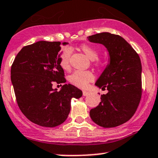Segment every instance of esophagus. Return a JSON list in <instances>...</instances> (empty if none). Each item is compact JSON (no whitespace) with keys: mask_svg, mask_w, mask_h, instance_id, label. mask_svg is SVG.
I'll list each match as a JSON object with an SVG mask.
<instances>
[{"mask_svg":"<svg viewBox=\"0 0 158 158\" xmlns=\"http://www.w3.org/2000/svg\"><path fill=\"white\" fill-rule=\"evenodd\" d=\"M89 94V92H87V91H83V95H84V96H86V95H87Z\"/></svg>","mask_w":158,"mask_h":158,"instance_id":"obj_1","label":"esophagus"}]
</instances>
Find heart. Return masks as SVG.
Returning a JSON list of instances; mask_svg holds the SVG:
<instances>
[{
	"instance_id": "obj_1",
	"label": "heart",
	"mask_w": 158,
	"mask_h": 158,
	"mask_svg": "<svg viewBox=\"0 0 158 158\" xmlns=\"http://www.w3.org/2000/svg\"><path fill=\"white\" fill-rule=\"evenodd\" d=\"M80 49L89 58L93 60V64L97 67H101L104 65V61L98 59V51L89 45H81ZM72 49L69 46H65L60 50L58 58L60 65L63 69L66 70L70 66V58L72 55ZM94 80V74L90 71L76 70L72 72L69 77V81L71 84L79 88H86L89 83Z\"/></svg>"
}]
</instances>
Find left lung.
I'll use <instances>...</instances> for the list:
<instances>
[{
  "label": "left lung",
  "instance_id": "obj_1",
  "mask_svg": "<svg viewBox=\"0 0 158 158\" xmlns=\"http://www.w3.org/2000/svg\"><path fill=\"white\" fill-rule=\"evenodd\" d=\"M107 48L110 61L95 85L108 93L91 109L90 117L103 127H114L128 121L135 113L142 96L140 58L131 45L118 35L107 32L87 37Z\"/></svg>",
  "mask_w": 158,
  "mask_h": 158
}]
</instances>
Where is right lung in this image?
<instances>
[{
	"mask_svg": "<svg viewBox=\"0 0 158 158\" xmlns=\"http://www.w3.org/2000/svg\"><path fill=\"white\" fill-rule=\"evenodd\" d=\"M67 44L63 42V45ZM60 42L40 41L23 47L11 66V81L19 109L30 121L53 127L65 121L71 99L82 96V91L64 84L60 91L53 83L66 82L60 65Z\"/></svg>",
	"mask_w": 158,
	"mask_h": 158,
	"instance_id": "add662e5",
	"label": "right lung"
}]
</instances>
